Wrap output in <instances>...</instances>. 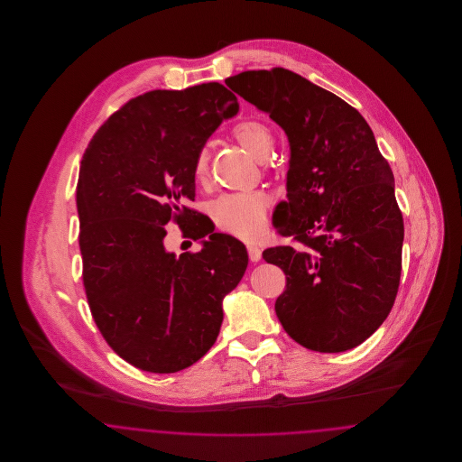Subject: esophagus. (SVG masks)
Here are the masks:
<instances>
[{
    "label": "esophagus",
    "mask_w": 462,
    "mask_h": 462,
    "mask_svg": "<svg viewBox=\"0 0 462 462\" xmlns=\"http://www.w3.org/2000/svg\"><path fill=\"white\" fill-rule=\"evenodd\" d=\"M247 253H249V260L251 262H260L262 260V249L256 244H249L247 245Z\"/></svg>",
    "instance_id": "obj_1"
}]
</instances>
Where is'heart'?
Segmentation results:
<instances>
[{
	"mask_svg": "<svg viewBox=\"0 0 462 462\" xmlns=\"http://www.w3.org/2000/svg\"><path fill=\"white\" fill-rule=\"evenodd\" d=\"M234 140L256 159H264L273 149L275 138L272 130L262 121H242L232 130ZM209 155L206 151H199L194 162V178L202 183L208 176ZM268 208V196L263 192H245V194H225L209 204V215L221 230L251 239L254 237L264 223V213Z\"/></svg>",
	"mask_w": 462,
	"mask_h": 462,
	"instance_id": "obj_1",
	"label": "heart"
}]
</instances>
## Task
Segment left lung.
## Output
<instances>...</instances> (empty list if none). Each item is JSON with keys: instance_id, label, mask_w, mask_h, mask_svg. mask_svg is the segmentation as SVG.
Instances as JSON below:
<instances>
[{"instance_id": "left-lung-1", "label": "left lung", "mask_w": 462, "mask_h": 462, "mask_svg": "<svg viewBox=\"0 0 462 462\" xmlns=\"http://www.w3.org/2000/svg\"><path fill=\"white\" fill-rule=\"evenodd\" d=\"M225 83L289 140L287 200L273 226L298 245L263 251L286 273L275 313L308 350H352L386 320L400 284L403 218L392 168L360 112L303 76L275 67Z\"/></svg>"}]
</instances>
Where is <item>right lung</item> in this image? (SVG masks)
Returning a JSON list of instances; mask_svg holds the SVG:
<instances>
[{"mask_svg": "<svg viewBox=\"0 0 462 462\" xmlns=\"http://www.w3.org/2000/svg\"><path fill=\"white\" fill-rule=\"evenodd\" d=\"M237 110L220 83L154 89L114 112L83 155L76 204L89 310L110 348L142 371L178 373L209 352L223 298L247 268L245 245L192 222L185 206L199 151ZM170 219L201 241L199 254L165 251Z\"/></svg>", "mask_w": 462, "mask_h": 462, "instance_id": "obj_1", "label": "right lung"}]
</instances>
